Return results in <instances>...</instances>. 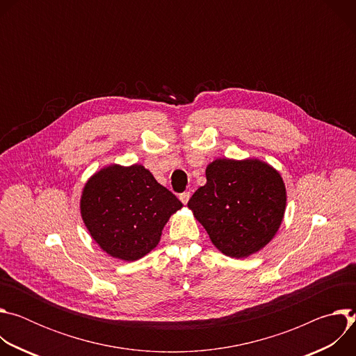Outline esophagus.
I'll use <instances>...</instances> for the list:
<instances>
[{
    "label": "esophagus",
    "mask_w": 356,
    "mask_h": 356,
    "mask_svg": "<svg viewBox=\"0 0 356 356\" xmlns=\"http://www.w3.org/2000/svg\"><path fill=\"white\" fill-rule=\"evenodd\" d=\"M179 198H180V201L183 202V204L186 206V204H187V201L190 200V191H184V193H181V194L179 195Z\"/></svg>",
    "instance_id": "34e87169"
}]
</instances>
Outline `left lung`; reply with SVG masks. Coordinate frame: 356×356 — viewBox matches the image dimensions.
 <instances>
[{"label":"left lung","mask_w":356,"mask_h":356,"mask_svg":"<svg viewBox=\"0 0 356 356\" xmlns=\"http://www.w3.org/2000/svg\"><path fill=\"white\" fill-rule=\"evenodd\" d=\"M207 183L187 207L224 255L248 258L277 234L286 211L283 177L258 158H220L207 165Z\"/></svg>","instance_id":"left-lung-1"}]
</instances>
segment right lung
Returning a JSON list of instances; mask_svg holds the SVG:
<instances>
[{"mask_svg": "<svg viewBox=\"0 0 356 356\" xmlns=\"http://www.w3.org/2000/svg\"><path fill=\"white\" fill-rule=\"evenodd\" d=\"M183 207L143 165L97 170L80 195L81 220L107 255L135 262L158 246L169 218Z\"/></svg>", "mask_w": 356, "mask_h": 356, "instance_id": "obj_1", "label": "right lung"}]
</instances>
